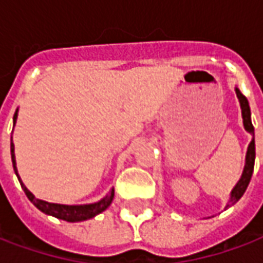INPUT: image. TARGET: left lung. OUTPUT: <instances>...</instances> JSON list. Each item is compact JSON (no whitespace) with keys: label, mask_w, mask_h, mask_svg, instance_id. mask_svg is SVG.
Returning <instances> with one entry per match:
<instances>
[{"label":"left lung","mask_w":263,"mask_h":263,"mask_svg":"<svg viewBox=\"0 0 263 263\" xmlns=\"http://www.w3.org/2000/svg\"><path fill=\"white\" fill-rule=\"evenodd\" d=\"M237 91V97L241 104V109H242V118H243V126L245 129L252 135V141L249 143L248 152H247V159H245V167H243L242 176L239 179V182L237 183V186L234 187L231 192V200L230 203L227 204V209L231 207L232 204H235L242 197V194L245 193V190L248 187L249 182H251V177L254 173V165H255V132H254V125H252V121H251V108H249V104L247 97L243 96L242 92L239 91L238 88H235Z\"/></svg>","instance_id":"8db88e82"}]
</instances>
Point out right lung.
<instances>
[{
  "label": "right lung",
  "mask_w": 263,
  "mask_h": 263,
  "mask_svg": "<svg viewBox=\"0 0 263 263\" xmlns=\"http://www.w3.org/2000/svg\"><path fill=\"white\" fill-rule=\"evenodd\" d=\"M15 121H16V111H15L14 115V125ZM11 158H12V165H14V171L18 176V172H16V166H15V155H14V143H12V137H11ZM20 179V176H18ZM20 183L24 192H25L26 197L31 200L32 203L36 205L37 209L43 211L45 214L53 215L56 218H60V220L69 221V222H77V221H84L88 220V218H92L96 217L100 213H103L104 210L108 207L112 198H114V189L108 193V196L98 201V203L94 204H84V205H65V204H54V203H48V201H43V200H39V198H35V196L25 187V184L21 182Z\"/></svg>",
  "instance_id": "obj_1"
}]
</instances>
